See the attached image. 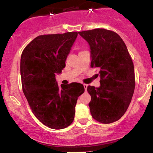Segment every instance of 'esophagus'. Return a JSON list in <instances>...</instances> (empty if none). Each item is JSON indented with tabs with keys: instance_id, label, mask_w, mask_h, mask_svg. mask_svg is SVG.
Here are the masks:
<instances>
[{
	"instance_id": "obj_1",
	"label": "esophagus",
	"mask_w": 153,
	"mask_h": 153,
	"mask_svg": "<svg viewBox=\"0 0 153 153\" xmlns=\"http://www.w3.org/2000/svg\"><path fill=\"white\" fill-rule=\"evenodd\" d=\"M83 86H84V89H85V91H86V88H87V86H88V85H87V84H83Z\"/></svg>"
}]
</instances>
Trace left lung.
Instances as JSON below:
<instances>
[{"instance_id": "8db88e82", "label": "left lung", "mask_w": 153, "mask_h": 153, "mask_svg": "<svg viewBox=\"0 0 153 153\" xmlns=\"http://www.w3.org/2000/svg\"><path fill=\"white\" fill-rule=\"evenodd\" d=\"M90 46L91 67L100 69V86H88L93 119L103 124L120 120L126 113L135 87L134 65L123 40L105 29L79 31Z\"/></svg>"}]
</instances>
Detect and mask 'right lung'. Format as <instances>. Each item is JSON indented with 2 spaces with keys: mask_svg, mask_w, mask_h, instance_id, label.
I'll return each instance as SVG.
<instances>
[{
  "mask_svg": "<svg viewBox=\"0 0 153 153\" xmlns=\"http://www.w3.org/2000/svg\"><path fill=\"white\" fill-rule=\"evenodd\" d=\"M77 32L48 34L27 45L20 58L22 91L36 118L52 129H62L73 122L78 97L84 92L80 83L62 84L56 75L65 67L66 59Z\"/></svg>",
  "mask_w": 153,
  "mask_h": 153,
  "instance_id": "add662e5",
  "label": "right lung"
}]
</instances>
